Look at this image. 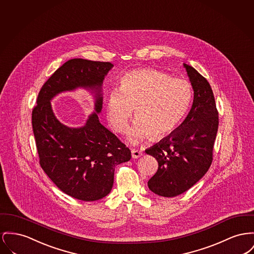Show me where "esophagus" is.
Instances as JSON below:
<instances>
[{
	"instance_id": "1",
	"label": "esophagus",
	"mask_w": 254,
	"mask_h": 254,
	"mask_svg": "<svg viewBox=\"0 0 254 254\" xmlns=\"http://www.w3.org/2000/svg\"><path fill=\"white\" fill-rule=\"evenodd\" d=\"M143 155V152L141 151V150H139V149H131V156H132V158H134V159H137V158H139V157H141Z\"/></svg>"
}]
</instances>
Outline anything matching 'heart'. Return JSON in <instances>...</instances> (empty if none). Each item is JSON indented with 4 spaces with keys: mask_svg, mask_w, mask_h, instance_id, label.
<instances>
[{
    "mask_svg": "<svg viewBox=\"0 0 254 254\" xmlns=\"http://www.w3.org/2000/svg\"><path fill=\"white\" fill-rule=\"evenodd\" d=\"M190 83L163 72L145 69L124 75L119 90L107 98L106 115L112 128L124 132L135 109L127 140L137 144L150 136L159 140L171 134L185 118L192 101Z\"/></svg>",
    "mask_w": 254,
    "mask_h": 254,
    "instance_id": "1",
    "label": "heart"
}]
</instances>
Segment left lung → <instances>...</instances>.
Masks as SVG:
<instances>
[{
  "mask_svg": "<svg viewBox=\"0 0 254 254\" xmlns=\"http://www.w3.org/2000/svg\"><path fill=\"white\" fill-rule=\"evenodd\" d=\"M194 90L193 105L179 127L146 149L158 162V170L148 181L154 194L173 197L189 190L212 163L219 116L213 91L205 77L183 63Z\"/></svg>",
  "mask_w": 254,
  "mask_h": 254,
  "instance_id": "obj_1",
  "label": "left lung"
}]
</instances>
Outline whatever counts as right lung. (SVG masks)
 <instances>
[{"mask_svg":"<svg viewBox=\"0 0 254 254\" xmlns=\"http://www.w3.org/2000/svg\"><path fill=\"white\" fill-rule=\"evenodd\" d=\"M110 62L68 60L46 81L32 110V129L40 165L65 194L94 201L110 193L117 165L129 161L131 152L99 121L103 83L113 68ZM87 89L94 97V111L82 127L62 124L50 101L63 91Z\"/></svg>","mask_w":254,"mask_h":254,"instance_id":"1","label":"right lung"}]
</instances>
